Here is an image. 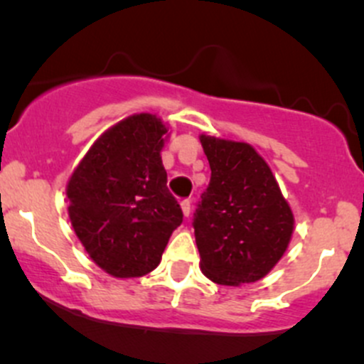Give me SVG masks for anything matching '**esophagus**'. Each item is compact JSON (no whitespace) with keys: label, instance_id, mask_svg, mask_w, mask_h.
Returning <instances> with one entry per match:
<instances>
[{"label":"esophagus","instance_id":"1","mask_svg":"<svg viewBox=\"0 0 364 364\" xmlns=\"http://www.w3.org/2000/svg\"><path fill=\"white\" fill-rule=\"evenodd\" d=\"M181 208H182L183 215L189 217V213H191V201L189 200H182L181 201Z\"/></svg>","mask_w":364,"mask_h":364}]
</instances>
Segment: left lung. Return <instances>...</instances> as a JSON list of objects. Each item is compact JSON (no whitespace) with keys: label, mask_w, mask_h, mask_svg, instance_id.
Instances as JSON below:
<instances>
[{"label":"left lung","mask_w":364,"mask_h":364,"mask_svg":"<svg viewBox=\"0 0 364 364\" xmlns=\"http://www.w3.org/2000/svg\"><path fill=\"white\" fill-rule=\"evenodd\" d=\"M200 141L212 170L193 219L200 268L220 286L256 282L286 252L293 212L249 144L207 134Z\"/></svg>","instance_id":"1"}]
</instances>
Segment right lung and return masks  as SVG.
<instances>
[{
	"mask_svg": "<svg viewBox=\"0 0 364 364\" xmlns=\"http://www.w3.org/2000/svg\"><path fill=\"white\" fill-rule=\"evenodd\" d=\"M166 133L156 115H131L101 134L66 187L78 240L117 279L152 272L182 224L161 161Z\"/></svg>",
	"mask_w": 364,
	"mask_h": 364,
	"instance_id": "right-lung-1",
	"label": "right lung"
}]
</instances>
